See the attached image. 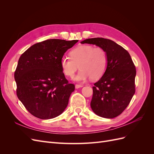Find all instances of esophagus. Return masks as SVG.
I'll return each mask as SVG.
<instances>
[{"instance_id": "34e87169", "label": "esophagus", "mask_w": 154, "mask_h": 154, "mask_svg": "<svg viewBox=\"0 0 154 154\" xmlns=\"http://www.w3.org/2000/svg\"><path fill=\"white\" fill-rule=\"evenodd\" d=\"M83 87V85H78V84H76V85H75V88H81V87Z\"/></svg>"}]
</instances>
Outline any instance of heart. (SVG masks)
I'll use <instances>...</instances> for the list:
<instances>
[{"instance_id": "b5f03b06", "label": "heart", "mask_w": 154, "mask_h": 154, "mask_svg": "<svg viewBox=\"0 0 154 154\" xmlns=\"http://www.w3.org/2000/svg\"><path fill=\"white\" fill-rule=\"evenodd\" d=\"M69 54L70 57L62 58L60 66L63 72L69 77H72L80 68V72L74 78L77 82H83L89 78L92 80H99L106 71L108 56L103 49L82 45L72 49Z\"/></svg>"}]
</instances>
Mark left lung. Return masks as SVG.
<instances>
[{
    "label": "left lung",
    "instance_id": "1",
    "mask_svg": "<svg viewBox=\"0 0 154 154\" xmlns=\"http://www.w3.org/2000/svg\"><path fill=\"white\" fill-rule=\"evenodd\" d=\"M82 44L96 45L108 56V66L92 87V111L102 118H114L127 108L135 94L136 67L127 50L115 42L103 38H88Z\"/></svg>",
    "mask_w": 154,
    "mask_h": 154
}]
</instances>
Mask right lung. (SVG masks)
Masks as SVG:
<instances>
[{"label": "right lung", "instance_id": "obj_1", "mask_svg": "<svg viewBox=\"0 0 154 154\" xmlns=\"http://www.w3.org/2000/svg\"><path fill=\"white\" fill-rule=\"evenodd\" d=\"M78 42L49 39L32 45L20 56L14 74L17 95L32 116L49 119L66 109L75 87L66 80L60 61Z\"/></svg>", "mask_w": 154, "mask_h": 154}]
</instances>
